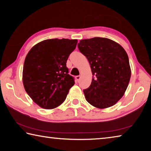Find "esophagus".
I'll return each mask as SVG.
<instances>
[{
  "instance_id": "34e87169",
  "label": "esophagus",
  "mask_w": 151,
  "mask_h": 151,
  "mask_svg": "<svg viewBox=\"0 0 151 151\" xmlns=\"http://www.w3.org/2000/svg\"><path fill=\"white\" fill-rule=\"evenodd\" d=\"M81 76H76V77H75V79H76V81H78V82L79 81L81 80Z\"/></svg>"
}]
</instances>
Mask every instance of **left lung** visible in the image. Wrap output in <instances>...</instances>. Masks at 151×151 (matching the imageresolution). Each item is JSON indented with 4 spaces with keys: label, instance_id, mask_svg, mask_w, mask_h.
<instances>
[{
    "label": "left lung",
    "instance_id": "1",
    "mask_svg": "<svg viewBox=\"0 0 151 151\" xmlns=\"http://www.w3.org/2000/svg\"><path fill=\"white\" fill-rule=\"evenodd\" d=\"M78 48L87 58L93 78L84 90L86 100L98 109L115 104L124 94L131 76L129 57L119 43L107 38L81 40Z\"/></svg>",
    "mask_w": 151,
    "mask_h": 151
}]
</instances>
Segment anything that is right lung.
Wrapping results in <instances>:
<instances>
[{
    "label": "right lung",
    "instance_id": "add662e5",
    "mask_svg": "<svg viewBox=\"0 0 151 151\" xmlns=\"http://www.w3.org/2000/svg\"><path fill=\"white\" fill-rule=\"evenodd\" d=\"M78 40L47 39L31 48L25 58L22 83L35 103L45 109H55L65 101L75 85L66 63Z\"/></svg>",
    "mask_w": 151,
    "mask_h": 151
}]
</instances>
